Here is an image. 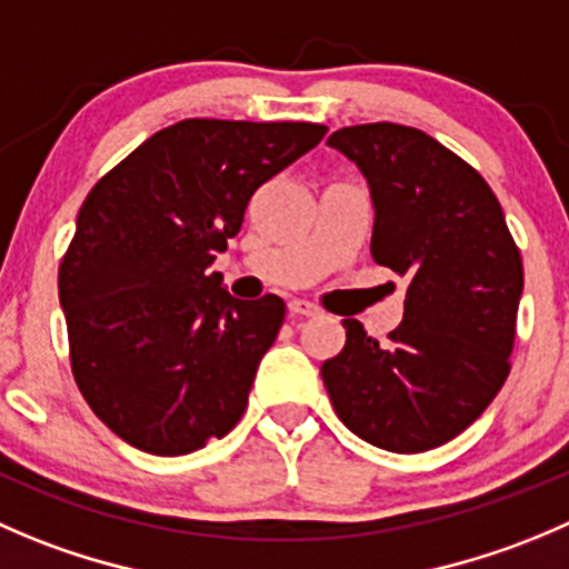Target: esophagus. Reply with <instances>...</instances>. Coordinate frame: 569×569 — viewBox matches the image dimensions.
I'll list each match as a JSON object with an SVG mask.
<instances>
[{
    "label": "esophagus",
    "mask_w": 569,
    "mask_h": 569,
    "mask_svg": "<svg viewBox=\"0 0 569 569\" xmlns=\"http://www.w3.org/2000/svg\"><path fill=\"white\" fill-rule=\"evenodd\" d=\"M289 311H291V317H306V319L319 317V313H322L317 306H313V302H308V300H291Z\"/></svg>",
    "instance_id": "34e87169"
}]
</instances>
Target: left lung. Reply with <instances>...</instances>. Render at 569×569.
Returning a JSON list of instances; mask_svg holds the SVG:
<instances>
[{
  "label": "left lung",
  "instance_id": "obj_1",
  "mask_svg": "<svg viewBox=\"0 0 569 569\" xmlns=\"http://www.w3.org/2000/svg\"><path fill=\"white\" fill-rule=\"evenodd\" d=\"M375 206L372 258L406 278L386 345L345 319V350L322 363L341 422L391 453H422L470 428L509 378L522 258L487 180L417 127H341Z\"/></svg>",
  "mask_w": 569,
  "mask_h": 569
}]
</instances>
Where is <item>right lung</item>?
Wrapping results in <instances>:
<instances>
[{"mask_svg":"<svg viewBox=\"0 0 569 569\" xmlns=\"http://www.w3.org/2000/svg\"><path fill=\"white\" fill-rule=\"evenodd\" d=\"M328 132L311 121L183 119L150 136L82 202L58 295L71 372L91 411L152 456L233 431L286 306L208 272L258 186Z\"/></svg>","mask_w":569,"mask_h":569,"instance_id":"right-lung-1","label":"right lung"}]
</instances>
